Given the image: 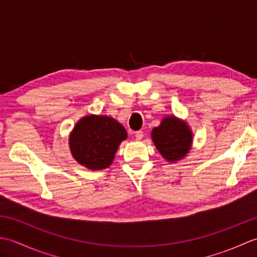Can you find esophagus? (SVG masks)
Returning a JSON list of instances; mask_svg holds the SVG:
<instances>
[{
	"instance_id": "34e87169",
	"label": "esophagus",
	"mask_w": 257,
	"mask_h": 257,
	"mask_svg": "<svg viewBox=\"0 0 257 257\" xmlns=\"http://www.w3.org/2000/svg\"><path fill=\"white\" fill-rule=\"evenodd\" d=\"M135 137H136V140H141V139H143V137H144V132H141V130H139V132L136 133Z\"/></svg>"
}]
</instances>
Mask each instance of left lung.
<instances>
[{
  "label": "left lung",
  "mask_w": 257,
  "mask_h": 257,
  "mask_svg": "<svg viewBox=\"0 0 257 257\" xmlns=\"http://www.w3.org/2000/svg\"><path fill=\"white\" fill-rule=\"evenodd\" d=\"M152 140L162 157L168 161H177L188 154L192 135L187 123L176 117L162 120L159 127L152 130Z\"/></svg>",
  "instance_id": "left-lung-1"
}]
</instances>
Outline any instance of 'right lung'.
Returning a JSON list of instances; mask_svg holds the SVG:
<instances>
[{
  "instance_id": "right-lung-1",
  "label": "right lung",
  "mask_w": 257,
  "mask_h": 257,
  "mask_svg": "<svg viewBox=\"0 0 257 257\" xmlns=\"http://www.w3.org/2000/svg\"><path fill=\"white\" fill-rule=\"evenodd\" d=\"M125 138L127 132L113 118L87 116L76 123L69 145L80 165L100 170L111 165L120 143Z\"/></svg>"
}]
</instances>
